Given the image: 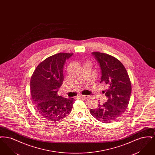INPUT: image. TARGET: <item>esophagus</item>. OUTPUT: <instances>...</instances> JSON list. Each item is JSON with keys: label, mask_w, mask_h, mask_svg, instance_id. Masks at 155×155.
I'll list each match as a JSON object with an SVG mask.
<instances>
[{"label": "esophagus", "mask_w": 155, "mask_h": 155, "mask_svg": "<svg viewBox=\"0 0 155 155\" xmlns=\"http://www.w3.org/2000/svg\"><path fill=\"white\" fill-rule=\"evenodd\" d=\"M80 96L81 97V98H84V99H87L88 98V96H87V95H80Z\"/></svg>", "instance_id": "obj_1"}]
</instances>
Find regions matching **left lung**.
I'll list each match as a JSON object with an SVG mask.
<instances>
[{
    "label": "left lung",
    "mask_w": 155,
    "mask_h": 155,
    "mask_svg": "<svg viewBox=\"0 0 155 155\" xmlns=\"http://www.w3.org/2000/svg\"><path fill=\"white\" fill-rule=\"evenodd\" d=\"M92 54L100 64L101 82L107 85V89L103 92L108 99L103 104H99L96 109L89 111L99 121L113 122L117 120L128 107L131 93V81L125 67L118 59L101 52H92Z\"/></svg>",
    "instance_id": "8db88e82"
}]
</instances>
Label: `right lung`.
<instances>
[{
  "instance_id": "1",
  "label": "right lung",
  "mask_w": 155,
  "mask_h": 155,
  "mask_svg": "<svg viewBox=\"0 0 155 155\" xmlns=\"http://www.w3.org/2000/svg\"><path fill=\"white\" fill-rule=\"evenodd\" d=\"M71 53H59L41 62L30 81L32 101L38 113L51 121H58L71 112L74 98H63L58 95L64 80L63 67Z\"/></svg>"
}]
</instances>
